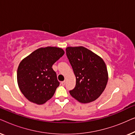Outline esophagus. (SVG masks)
<instances>
[{
	"label": "esophagus",
	"mask_w": 135,
	"mask_h": 135,
	"mask_svg": "<svg viewBox=\"0 0 135 135\" xmlns=\"http://www.w3.org/2000/svg\"><path fill=\"white\" fill-rule=\"evenodd\" d=\"M61 84L62 85H63V86L65 85V84H66V81H65V80L62 81V82H61Z\"/></svg>",
	"instance_id": "34e87169"
}]
</instances>
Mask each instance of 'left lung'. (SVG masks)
<instances>
[{
    "mask_svg": "<svg viewBox=\"0 0 135 135\" xmlns=\"http://www.w3.org/2000/svg\"><path fill=\"white\" fill-rule=\"evenodd\" d=\"M66 56L76 77V84L69 93L82 103L95 101L106 88L108 71L103 59L83 47H68Z\"/></svg>",
    "mask_w": 135,
    "mask_h": 135,
    "instance_id": "8db88e82",
    "label": "left lung"
}]
</instances>
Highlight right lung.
Wrapping results in <instances>:
<instances>
[{
  "instance_id": "1",
  "label": "right lung",
  "mask_w": 135,
  "mask_h": 135,
  "mask_svg": "<svg viewBox=\"0 0 135 135\" xmlns=\"http://www.w3.org/2000/svg\"><path fill=\"white\" fill-rule=\"evenodd\" d=\"M64 54L60 48H40L21 61L17 71L18 84L29 101L42 104L53 97L60 82L52 66Z\"/></svg>"
}]
</instances>
